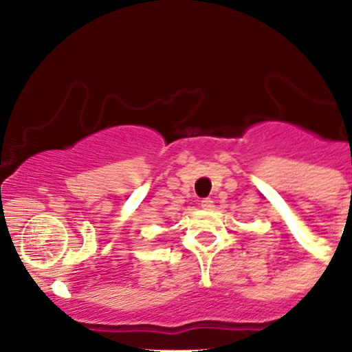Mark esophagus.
<instances>
[{
  "instance_id": "34e87169",
  "label": "esophagus",
  "mask_w": 352,
  "mask_h": 352,
  "mask_svg": "<svg viewBox=\"0 0 352 352\" xmlns=\"http://www.w3.org/2000/svg\"><path fill=\"white\" fill-rule=\"evenodd\" d=\"M201 208H205V210H213L215 208V205H213V200L212 199H204L201 200Z\"/></svg>"
}]
</instances>
